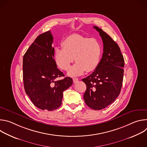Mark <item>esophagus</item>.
<instances>
[{
    "label": "esophagus",
    "mask_w": 147,
    "mask_h": 147,
    "mask_svg": "<svg viewBox=\"0 0 147 147\" xmlns=\"http://www.w3.org/2000/svg\"><path fill=\"white\" fill-rule=\"evenodd\" d=\"M73 82H74V83H76V82H78V79L77 78H73Z\"/></svg>",
    "instance_id": "esophagus-1"
}]
</instances>
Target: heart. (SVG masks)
<instances>
[{"label": "heart", "instance_id": "heart-1", "mask_svg": "<svg viewBox=\"0 0 147 147\" xmlns=\"http://www.w3.org/2000/svg\"><path fill=\"white\" fill-rule=\"evenodd\" d=\"M62 47L55 48V61L59 68L67 71L75 60L76 63L68 73L71 77L82 75L86 71H93L99 65L102 47L96 38L73 34L63 40Z\"/></svg>", "mask_w": 147, "mask_h": 147}]
</instances>
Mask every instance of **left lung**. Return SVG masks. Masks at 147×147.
<instances>
[{
	"instance_id": "8db88e82",
	"label": "left lung",
	"mask_w": 147,
	"mask_h": 147,
	"mask_svg": "<svg viewBox=\"0 0 147 147\" xmlns=\"http://www.w3.org/2000/svg\"><path fill=\"white\" fill-rule=\"evenodd\" d=\"M103 44L102 57L95 71L82 81L87 86L84 99L94 110L105 108L120 94L123 80L124 60L116 42L96 26Z\"/></svg>"
}]
</instances>
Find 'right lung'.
<instances>
[{
  "mask_svg": "<svg viewBox=\"0 0 147 147\" xmlns=\"http://www.w3.org/2000/svg\"><path fill=\"white\" fill-rule=\"evenodd\" d=\"M53 38L51 31L39 35L23 56V81L27 95L42 110L53 111L61 104L63 91L73 84L69 77L57 68L54 59Z\"/></svg>",
  "mask_w": 147,
  "mask_h": 147,
  "instance_id": "right-lung-1",
  "label": "right lung"
}]
</instances>
